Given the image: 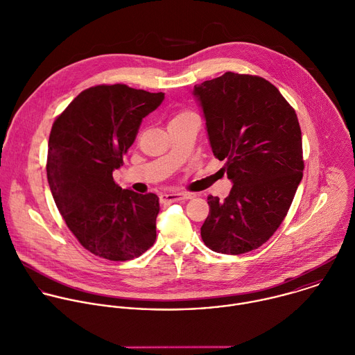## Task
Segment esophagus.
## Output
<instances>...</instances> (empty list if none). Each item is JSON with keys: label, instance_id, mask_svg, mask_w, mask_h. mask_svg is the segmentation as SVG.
Returning <instances> with one entry per match:
<instances>
[{"label": "esophagus", "instance_id": "1", "mask_svg": "<svg viewBox=\"0 0 355 355\" xmlns=\"http://www.w3.org/2000/svg\"><path fill=\"white\" fill-rule=\"evenodd\" d=\"M191 197H193V194H189V193H165L161 196V201L162 202H176V201H182V200H189Z\"/></svg>", "mask_w": 355, "mask_h": 355}]
</instances>
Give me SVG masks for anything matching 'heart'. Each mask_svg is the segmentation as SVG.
Returning a JSON list of instances; mask_svg holds the SVG:
<instances>
[{
  "label": "heart",
  "instance_id": "1",
  "mask_svg": "<svg viewBox=\"0 0 355 355\" xmlns=\"http://www.w3.org/2000/svg\"><path fill=\"white\" fill-rule=\"evenodd\" d=\"M187 114H190V112H182V114H179V115H176V116H175V118H179V116H183V115H187ZM175 118H173V119H175Z\"/></svg>",
  "mask_w": 355,
  "mask_h": 355
}]
</instances>
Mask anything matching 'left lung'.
I'll use <instances>...</instances> for the list:
<instances>
[{"mask_svg": "<svg viewBox=\"0 0 355 355\" xmlns=\"http://www.w3.org/2000/svg\"><path fill=\"white\" fill-rule=\"evenodd\" d=\"M209 146L233 183L225 200L208 197L204 244L239 255L261 247L284 219L302 179L297 115L268 80L226 72L194 86Z\"/></svg>", "mask_w": 355, "mask_h": 355, "instance_id": "1", "label": "left lung"}]
</instances>
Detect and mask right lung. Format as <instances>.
Masks as SVG:
<instances>
[{"label":"right lung","instance_id":"right-lung-1","mask_svg":"<svg viewBox=\"0 0 355 355\" xmlns=\"http://www.w3.org/2000/svg\"><path fill=\"white\" fill-rule=\"evenodd\" d=\"M164 97L126 85L96 86L82 92L53 125L49 184L69 230L94 255L133 259L157 239L159 198L122 190L112 172L123 164L143 118Z\"/></svg>","mask_w":355,"mask_h":355}]
</instances>
